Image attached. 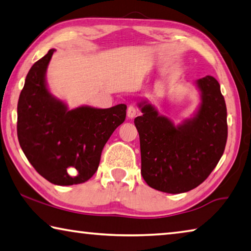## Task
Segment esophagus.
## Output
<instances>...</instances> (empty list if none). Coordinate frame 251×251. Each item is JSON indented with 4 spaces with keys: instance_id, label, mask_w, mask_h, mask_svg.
Listing matches in <instances>:
<instances>
[{
    "instance_id": "obj_1",
    "label": "esophagus",
    "mask_w": 251,
    "mask_h": 251,
    "mask_svg": "<svg viewBox=\"0 0 251 251\" xmlns=\"http://www.w3.org/2000/svg\"><path fill=\"white\" fill-rule=\"evenodd\" d=\"M137 115V109L134 106H129L128 109H127V117L129 118V120H133V118Z\"/></svg>"
}]
</instances>
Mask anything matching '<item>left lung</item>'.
<instances>
[{
	"label": "left lung",
	"instance_id": "1",
	"mask_svg": "<svg viewBox=\"0 0 251 251\" xmlns=\"http://www.w3.org/2000/svg\"><path fill=\"white\" fill-rule=\"evenodd\" d=\"M201 104L180 124L160 115L147 100L138 101L135 118L139 134L142 175L151 188L180 194L196 188L210 175L227 142V108L217 79L207 75L195 82Z\"/></svg>",
	"mask_w": 251,
	"mask_h": 251
}]
</instances>
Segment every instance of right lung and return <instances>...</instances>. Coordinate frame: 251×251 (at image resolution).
<instances>
[{
	"label": "right lung",
	"instance_id": "add662e5",
	"mask_svg": "<svg viewBox=\"0 0 251 251\" xmlns=\"http://www.w3.org/2000/svg\"><path fill=\"white\" fill-rule=\"evenodd\" d=\"M54 49L28 71L18 103L20 146L35 171L54 185L87 181L101 151L126 118L125 104L110 108L69 109L49 91L46 71Z\"/></svg>",
	"mask_w": 251,
	"mask_h": 251
}]
</instances>
